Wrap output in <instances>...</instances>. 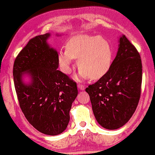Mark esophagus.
<instances>
[{
    "label": "esophagus",
    "mask_w": 155,
    "mask_h": 155,
    "mask_svg": "<svg viewBox=\"0 0 155 155\" xmlns=\"http://www.w3.org/2000/svg\"><path fill=\"white\" fill-rule=\"evenodd\" d=\"M78 87H79V88L81 89V90H82V91H83V90L85 89V86H84L83 85H82V84L78 83Z\"/></svg>",
    "instance_id": "34e87169"
}]
</instances>
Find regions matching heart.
Returning a JSON list of instances; mask_svg holds the SVG:
<instances>
[{
    "instance_id": "heart-1",
    "label": "heart",
    "mask_w": 155,
    "mask_h": 155,
    "mask_svg": "<svg viewBox=\"0 0 155 155\" xmlns=\"http://www.w3.org/2000/svg\"><path fill=\"white\" fill-rule=\"evenodd\" d=\"M72 59L78 60L81 78L98 80L111 66V46L108 40L100 36L76 35L67 42L66 50L61 51L58 57L60 65L65 73L71 71Z\"/></svg>"
}]
</instances>
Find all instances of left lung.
I'll use <instances>...</instances> for the list:
<instances>
[{"mask_svg":"<svg viewBox=\"0 0 155 155\" xmlns=\"http://www.w3.org/2000/svg\"><path fill=\"white\" fill-rule=\"evenodd\" d=\"M106 74L86 87L93 114L100 125L107 129L123 127L138 106L142 81V64L136 47L125 35Z\"/></svg>","mask_w":155,"mask_h":155,"instance_id":"1","label":"left lung"}]
</instances>
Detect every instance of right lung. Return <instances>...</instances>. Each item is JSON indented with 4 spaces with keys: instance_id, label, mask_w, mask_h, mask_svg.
I'll list each match as a JSON object with an SVG mask.
<instances>
[{
    "instance_id": "obj_1",
    "label": "right lung",
    "mask_w": 155,
    "mask_h": 155,
    "mask_svg": "<svg viewBox=\"0 0 155 155\" xmlns=\"http://www.w3.org/2000/svg\"><path fill=\"white\" fill-rule=\"evenodd\" d=\"M49 36L28 41L15 59L13 74L19 106L27 121L40 132L54 136L68 127L78 88L73 80L57 70L59 56L47 44ZM25 71L32 78L30 85L21 81Z\"/></svg>"
}]
</instances>
